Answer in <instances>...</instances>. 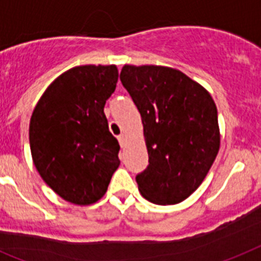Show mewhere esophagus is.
I'll return each instance as SVG.
<instances>
[{
	"label": "esophagus",
	"mask_w": 261,
	"mask_h": 261,
	"mask_svg": "<svg viewBox=\"0 0 261 261\" xmlns=\"http://www.w3.org/2000/svg\"><path fill=\"white\" fill-rule=\"evenodd\" d=\"M117 140H118V143H120V146H121V148H124V146H125V136L120 135L117 137Z\"/></svg>",
	"instance_id": "1"
}]
</instances>
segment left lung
<instances>
[{"label":"left lung","instance_id":"obj_1","mask_svg":"<svg viewBox=\"0 0 261 261\" xmlns=\"http://www.w3.org/2000/svg\"><path fill=\"white\" fill-rule=\"evenodd\" d=\"M120 80L141 115L149 156L136 176L139 191L159 205L181 203L203 182L220 148L215 101L167 66L124 65Z\"/></svg>","mask_w":261,"mask_h":261}]
</instances>
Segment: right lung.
<instances>
[{"label":"right lung","instance_id":"right-lung-1","mask_svg":"<svg viewBox=\"0 0 261 261\" xmlns=\"http://www.w3.org/2000/svg\"><path fill=\"white\" fill-rule=\"evenodd\" d=\"M117 80L116 65L76 66L56 79L34 108L29 125L33 163L69 203L98 201L120 165V145L104 113Z\"/></svg>","mask_w":261,"mask_h":261}]
</instances>
